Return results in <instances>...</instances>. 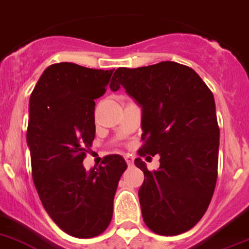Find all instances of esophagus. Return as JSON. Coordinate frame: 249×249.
I'll return each mask as SVG.
<instances>
[{"instance_id": "1", "label": "esophagus", "mask_w": 249, "mask_h": 249, "mask_svg": "<svg viewBox=\"0 0 249 249\" xmlns=\"http://www.w3.org/2000/svg\"><path fill=\"white\" fill-rule=\"evenodd\" d=\"M125 160H126L128 166H133V163H134V160H133V157L129 156V154H126V156H125Z\"/></svg>"}]
</instances>
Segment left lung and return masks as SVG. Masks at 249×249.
Masks as SVG:
<instances>
[{"label":"left lung","instance_id":"left-lung-1","mask_svg":"<svg viewBox=\"0 0 249 249\" xmlns=\"http://www.w3.org/2000/svg\"><path fill=\"white\" fill-rule=\"evenodd\" d=\"M112 91L142 106L139 156L160 154V168L144 172L139 189L143 220L160 235L190 231L205 214L218 177L219 126L213 92L195 71L176 62L119 68Z\"/></svg>","mask_w":249,"mask_h":249}]
</instances>
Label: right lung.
I'll list each match as a JSON object with an SVG mask.
<instances>
[{
	"label": "right lung",
	"instance_id": "add662e5",
	"mask_svg": "<svg viewBox=\"0 0 249 249\" xmlns=\"http://www.w3.org/2000/svg\"><path fill=\"white\" fill-rule=\"evenodd\" d=\"M112 72L52 64L30 96L26 141L35 189L45 212L72 237L92 238L108 227L128 167L119 154L89 171L82 163L95 139V100L105 93Z\"/></svg>",
	"mask_w": 249,
	"mask_h": 249
}]
</instances>
